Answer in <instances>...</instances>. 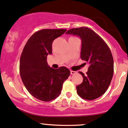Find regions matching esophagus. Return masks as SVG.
Segmentation results:
<instances>
[{
	"instance_id": "1",
	"label": "esophagus",
	"mask_w": 128,
	"mask_h": 128,
	"mask_svg": "<svg viewBox=\"0 0 128 128\" xmlns=\"http://www.w3.org/2000/svg\"><path fill=\"white\" fill-rule=\"evenodd\" d=\"M76 74V72L74 71V70H70V74L73 75V74Z\"/></svg>"
}]
</instances>
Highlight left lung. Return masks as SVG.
<instances>
[{"instance_id": "left-lung-1", "label": "left lung", "mask_w": 128, "mask_h": 128, "mask_svg": "<svg viewBox=\"0 0 128 128\" xmlns=\"http://www.w3.org/2000/svg\"><path fill=\"white\" fill-rule=\"evenodd\" d=\"M66 34L80 37V58L89 64L86 75L79 72L83 80L76 86L77 93L86 100L98 98L107 90L113 76L114 60L110 49L100 36L88 27L71 28Z\"/></svg>"}]
</instances>
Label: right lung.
<instances>
[{
  "mask_svg": "<svg viewBox=\"0 0 128 128\" xmlns=\"http://www.w3.org/2000/svg\"><path fill=\"white\" fill-rule=\"evenodd\" d=\"M66 29H42L28 39L20 58V75L30 94L38 100L50 101L60 95L63 82L70 75L66 67L54 69L48 66L52 44Z\"/></svg>",
  "mask_w": 128,
  "mask_h": 128,
  "instance_id": "obj_1",
  "label": "right lung"
}]
</instances>
